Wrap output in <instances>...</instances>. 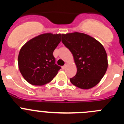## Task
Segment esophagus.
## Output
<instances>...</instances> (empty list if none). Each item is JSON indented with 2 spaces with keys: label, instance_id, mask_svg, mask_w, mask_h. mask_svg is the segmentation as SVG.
<instances>
[{
  "label": "esophagus",
  "instance_id": "1",
  "mask_svg": "<svg viewBox=\"0 0 124 124\" xmlns=\"http://www.w3.org/2000/svg\"><path fill=\"white\" fill-rule=\"evenodd\" d=\"M66 68V65H64L63 66H62V69H63V70H65Z\"/></svg>",
  "mask_w": 124,
  "mask_h": 124
}]
</instances>
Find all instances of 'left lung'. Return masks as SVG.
Here are the masks:
<instances>
[{
	"label": "left lung",
	"instance_id": "1",
	"mask_svg": "<svg viewBox=\"0 0 124 124\" xmlns=\"http://www.w3.org/2000/svg\"><path fill=\"white\" fill-rule=\"evenodd\" d=\"M62 43L70 50L77 73L70 81L79 88L88 89L100 82L107 71V53L101 43L82 33L63 34Z\"/></svg>",
	"mask_w": 124,
	"mask_h": 124
}]
</instances>
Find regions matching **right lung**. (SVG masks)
Returning <instances> with one entry per match:
<instances>
[{"instance_id":"obj_1","label":"right lung","mask_w":124,"mask_h":124,"mask_svg":"<svg viewBox=\"0 0 124 124\" xmlns=\"http://www.w3.org/2000/svg\"><path fill=\"white\" fill-rule=\"evenodd\" d=\"M62 35L41 34L22 47L18 57V68L30 84L42 86L50 83L61 69L55 63L53 53L61 41Z\"/></svg>"}]
</instances>
